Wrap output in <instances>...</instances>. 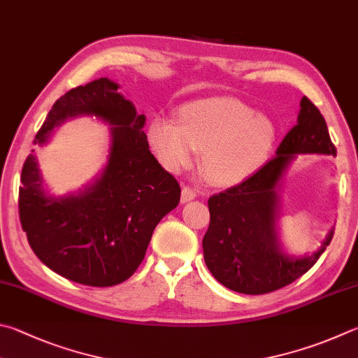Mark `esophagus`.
Returning <instances> with one entry per match:
<instances>
[{"instance_id": "esophagus-1", "label": "esophagus", "mask_w": 358, "mask_h": 358, "mask_svg": "<svg viewBox=\"0 0 358 358\" xmlns=\"http://www.w3.org/2000/svg\"><path fill=\"white\" fill-rule=\"evenodd\" d=\"M196 197H197V191L192 189V187L185 186L183 189H181V203H187V201H191Z\"/></svg>"}]
</instances>
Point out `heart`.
<instances>
[{
    "label": "heart",
    "mask_w": 358,
    "mask_h": 358,
    "mask_svg": "<svg viewBox=\"0 0 358 358\" xmlns=\"http://www.w3.org/2000/svg\"><path fill=\"white\" fill-rule=\"evenodd\" d=\"M148 139L161 164L178 172L201 152V169L213 183H241L268 159L277 139V127L268 115L255 113L231 96L187 103L178 123L157 117Z\"/></svg>",
    "instance_id": "heart-1"
}]
</instances>
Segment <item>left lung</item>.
Segmentation results:
<instances>
[{
    "label": "left lung",
    "mask_w": 358,
    "mask_h": 358,
    "mask_svg": "<svg viewBox=\"0 0 358 358\" xmlns=\"http://www.w3.org/2000/svg\"><path fill=\"white\" fill-rule=\"evenodd\" d=\"M299 155L336 157L326 120L302 96L296 127L285 136L275 157L241 185L208 200L210 227L203 258L219 283L243 294H264L303 275L332 241L330 227L321 247L303 255L289 253L278 231L282 180Z\"/></svg>",
    "instance_id": "8db88e82"
}]
</instances>
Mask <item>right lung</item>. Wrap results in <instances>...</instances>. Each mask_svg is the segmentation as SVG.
<instances>
[{
  "label": "right lung",
  "instance_id": "obj_1",
  "mask_svg": "<svg viewBox=\"0 0 358 358\" xmlns=\"http://www.w3.org/2000/svg\"><path fill=\"white\" fill-rule=\"evenodd\" d=\"M109 78L69 90L36 134L45 147L55 129L76 117L109 125L106 162L81 189L55 196L45 185L37 155L22 169L18 211L32 252L56 274L89 287H113L134 274L155 227L177 208L180 185L161 167L142 131L145 115ZM34 152V150H32Z\"/></svg>",
  "mask_w": 358,
  "mask_h": 358
}]
</instances>
